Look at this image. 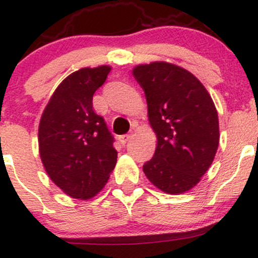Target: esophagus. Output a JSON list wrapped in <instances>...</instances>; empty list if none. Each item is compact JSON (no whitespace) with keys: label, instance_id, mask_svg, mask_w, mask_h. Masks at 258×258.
<instances>
[{"label":"esophagus","instance_id":"1","mask_svg":"<svg viewBox=\"0 0 258 258\" xmlns=\"http://www.w3.org/2000/svg\"><path fill=\"white\" fill-rule=\"evenodd\" d=\"M132 135H122V136L118 137V141L121 145H126L128 140H131Z\"/></svg>","mask_w":258,"mask_h":258}]
</instances>
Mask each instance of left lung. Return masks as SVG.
<instances>
[{"label": "left lung", "instance_id": "8db88e82", "mask_svg": "<svg viewBox=\"0 0 258 258\" xmlns=\"http://www.w3.org/2000/svg\"><path fill=\"white\" fill-rule=\"evenodd\" d=\"M134 76L145 91L157 137L155 155L144 165L146 177L166 194H183L199 183L217 152L215 103L205 86L176 64H140Z\"/></svg>", "mask_w": 258, "mask_h": 258}]
</instances>
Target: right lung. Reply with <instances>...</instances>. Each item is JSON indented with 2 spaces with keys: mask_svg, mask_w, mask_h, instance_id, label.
Instances as JSON below:
<instances>
[{
  "mask_svg": "<svg viewBox=\"0 0 258 258\" xmlns=\"http://www.w3.org/2000/svg\"><path fill=\"white\" fill-rule=\"evenodd\" d=\"M110 66L81 69L62 81L38 127L43 167L54 184L74 199H92L103 188L117 161L113 136L93 111V93Z\"/></svg>",
  "mask_w": 258,
  "mask_h": 258,
  "instance_id": "add662e5",
  "label": "right lung"
}]
</instances>
